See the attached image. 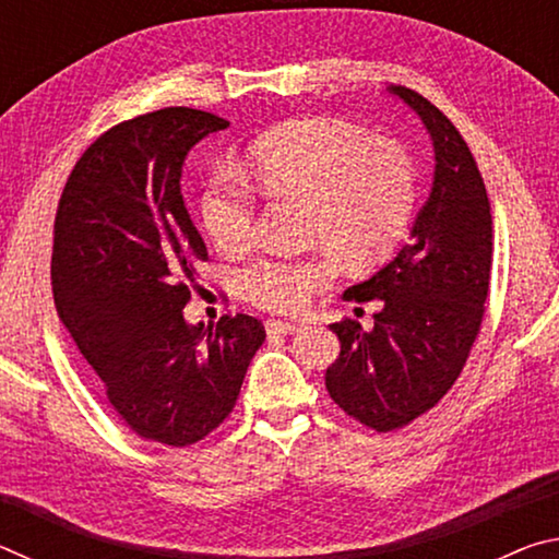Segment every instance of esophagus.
I'll return each mask as SVG.
<instances>
[{"label":"esophagus","mask_w":559,"mask_h":559,"mask_svg":"<svg viewBox=\"0 0 559 559\" xmlns=\"http://www.w3.org/2000/svg\"><path fill=\"white\" fill-rule=\"evenodd\" d=\"M302 325L300 323H288V320H269L266 330L269 333H281V335H290V333H298Z\"/></svg>","instance_id":"34e87169"}]
</instances>
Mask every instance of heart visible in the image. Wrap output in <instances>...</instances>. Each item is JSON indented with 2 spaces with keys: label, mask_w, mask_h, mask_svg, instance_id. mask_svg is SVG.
I'll list each match as a JSON object with an SVG mask.
<instances>
[{
  "label": "heart",
  "mask_w": 559,
  "mask_h": 559,
  "mask_svg": "<svg viewBox=\"0 0 559 559\" xmlns=\"http://www.w3.org/2000/svg\"><path fill=\"white\" fill-rule=\"evenodd\" d=\"M251 182L269 197L306 202V236L353 266H372L400 241L414 206V167L390 140H367L335 118H296L246 147ZM202 222L224 251L249 246L253 200L229 177H214L202 197ZM335 278V261L263 257L241 273L243 296L266 310L296 313Z\"/></svg>",
  "instance_id": "heart-1"
}]
</instances>
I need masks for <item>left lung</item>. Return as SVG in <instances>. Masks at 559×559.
Instances as JSON below:
<instances>
[{
  "instance_id": "left-lung-1",
  "label": "left lung",
  "mask_w": 559,
  "mask_h": 559,
  "mask_svg": "<svg viewBox=\"0 0 559 559\" xmlns=\"http://www.w3.org/2000/svg\"><path fill=\"white\" fill-rule=\"evenodd\" d=\"M427 128L433 147L431 192L409 243L349 286L345 300H382L372 330L333 323L340 355L325 386L340 409L365 427L392 431L437 406L461 374L484 320L493 219L484 177L466 140L431 103L404 86L386 88Z\"/></svg>"
}]
</instances>
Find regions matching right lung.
<instances>
[{
  "label": "right lung",
  "mask_w": 559,
  "mask_h": 559,
  "mask_svg": "<svg viewBox=\"0 0 559 559\" xmlns=\"http://www.w3.org/2000/svg\"><path fill=\"white\" fill-rule=\"evenodd\" d=\"M229 128L163 108L110 128L75 163L53 224L61 323L138 437L187 447L231 414L266 330L236 313L204 328L185 306L206 246L182 200L185 159Z\"/></svg>",
  "instance_id": "obj_1"
}]
</instances>
